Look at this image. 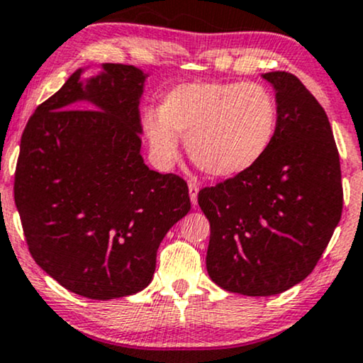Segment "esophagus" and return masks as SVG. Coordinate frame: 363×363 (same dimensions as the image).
Segmentation results:
<instances>
[{
	"mask_svg": "<svg viewBox=\"0 0 363 363\" xmlns=\"http://www.w3.org/2000/svg\"><path fill=\"white\" fill-rule=\"evenodd\" d=\"M198 191H199V186L196 184L194 181H189V198H191V203L196 206L198 205Z\"/></svg>",
	"mask_w": 363,
	"mask_h": 363,
	"instance_id": "obj_1",
	"label": "esophagus"
}]
</instances>
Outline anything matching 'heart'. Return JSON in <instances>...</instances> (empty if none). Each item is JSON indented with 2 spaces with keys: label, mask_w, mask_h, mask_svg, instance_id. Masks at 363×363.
I'll list each match as a JSON object with an SVG mask.
<instances>
[{
  "label": "heart",
  "mask_w": 363,
  "mask_h": 363,
  "mask_svg": "<svg viewBox=\"0 0 363 363\" xmlns=\"http://www.w3.org/2000/svg\"><path fill=\"white\" fill-rule=\"evenodd\" d=\"M153 157L169 165L187 140V153L215 177L252 169L272 148L278 131V104L259 83L194 82L172 89L160 111L143 118Z\"/></svg>",
  "instance_id": "obj_1"
}]
</instances>
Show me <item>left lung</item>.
<instances>
[{
	"label": "left lung",
	"mask_w": 363,
	"mask_h": 363,
	"mask_svg": "<svg viewBox=\"0 0 363 363\" xmlns=\"http://www.w3.org/2000/svg\"><path fill=\"white\" fill-rule=\"evenodd\" d=\"M277 91L278 131L249 169L199 191L210 220L206 269L223 290L268 297L307 278L343 210L340 155L329 119L295 74H262Z\"/></svg>",
	"instance_id": "8db88e82"
}]
</instances>
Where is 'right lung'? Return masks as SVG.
Segmentation results:
<instances>
[{
	"instance_id": "1",
	"label": "right lung",
	"mask_w": 363,
	"mask_h": 363,
	"mask_svg": "<svg viewBox=\"0 0 363 363\" xmlns=\"http://www.w3.org/2000/svg\"><path fill=\"white\" fill-rule=\"evenodd\" d=\"M102 68L86 83L77 69L37 107L13 187L34 261L66 290L95 301L148 286L158 245L191 210L184 179L150 170L140 153L143 72Z\"/></svg>"
}]
</instances>
